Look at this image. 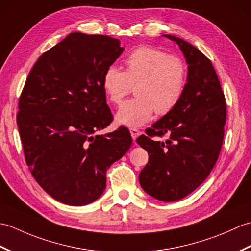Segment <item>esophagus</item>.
Wrapping results in <instances>:
<instances>
[{"mask_svg": "<svg viewBox=\"0 0 251 251\" xmlns=\"http://www.w3.org/2000/svg\"><path fill=\"white\" fill-rule=\"evenodd\" d=\"M129 131H130V135H131L132 140L136 141L137 138L139 137V135H140V131L138 130V129H136V128H130V129H129Z\"/></svg>", "mask_w": 251, "mask_h": 251, "instance_id": "esophagus-1", "label": "esophagus"}]
</instances>
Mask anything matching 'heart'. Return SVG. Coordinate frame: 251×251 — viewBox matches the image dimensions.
Returning a JSON list of instances; mask_svg holds the SVG:
<instances>
[{"mask_svg": "<svg viewBox=\"0 0 251 251\" xmlns=\"http://www.w3.org/2000/svg\"><path fill=\"white\" fill-rule=\"evenodd\" d=\"M126 70L111 65L102 75V88L111 102L119 104L136 84L137 97L125 101L115 114L119 125L138 128L154 112L165 115L176 109L188 83V67L177 56L152 46H140L125 59Z\"/></svg>", "mask_w": 251, "mask_h": 251, "instance_id": "obj_1", "label": "heart"}]
</instances>
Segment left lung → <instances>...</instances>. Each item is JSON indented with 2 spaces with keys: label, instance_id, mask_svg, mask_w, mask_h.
Instances as JSON below:
<instances>
[{
  "label": "left lung",
  "instance_id": "obj_1",
  "mask_svg": "<svg viewBox=\"0 0 251 251\" xmlns=\"http://www.w3.org/2000/svg\"><path fill=\"white\" fill-rule=\"evenodd\" d=\"M174 41L188 63V83L182 100L170 113L152 125L137 143L149 154L139 175L147 194L162 201L182 200L204 182L219 156L225 136L226 104L211 61L189 42ZM167 133L166 142L152 135Z\"/></svg>",
  "mask_w": 251,
  "mask_h": 251
}]
</instances>
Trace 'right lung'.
Wrapping results in <instances>:
<instances>
[{"instance_id":"right-lung-1","label":"right lung","mask_w":251,"mask_h":251,"mask_svg":"<svg viewBox=\"0 0 251 251\" xmlns=\"http://www.w3.org/2000/svg\"><path fill=\"white\" fill-rule=\"evenodd\" d=\"M124 47L108 35L72 32L32 68L17 125L26 165L52 199L71 206L98 200L106 170L129 150L126 127L94 135L113 120L102 75Z\"/></svg>"}]
</instances>
